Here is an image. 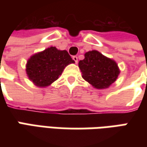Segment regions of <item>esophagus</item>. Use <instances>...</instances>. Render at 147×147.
Returning a JSON list of instances; mask_svg holds the SVG:
<instances>
[{
  "label": "esophagus",
  "instance_id": "1",
  "mask_svg": "<svg viewBox=\"0 0 147 147\" xmlns=\"http://www.w3.org/2000/svg\"><path fill=\"white\" fill-rule=\"evenodd\" d=\"M72 58H73V59L74 60V62L77 64V63H78V56H76V55H74Z\"/></svg>",
  "mask_w": 147,
  "mask_h": 147
}]
</instances>
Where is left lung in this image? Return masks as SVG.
<instances>
[{
	"mask_svg": "<svg viewBox=\"0 0 147 147\" xmlns=\"http://www.w3.org/2000/svg\"><path fill=\"white\" fill-rule=\"evenodd\" d=\"M78 66L82 78L97 89L109 88L119 74L115 61L105 57L97 51L87 52L84 59L79 61Z\"/></svg>",
	"mask_w": 147,
	"mask_h": 147,
	"instance_id": "8db88e82",
	"label": "left lung"
}]
</instances>
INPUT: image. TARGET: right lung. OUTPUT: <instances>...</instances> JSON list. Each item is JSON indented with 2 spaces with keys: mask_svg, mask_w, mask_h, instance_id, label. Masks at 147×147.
I'll return each mask as SVG.
<instances>
[{
  "mask_svg": "<svg viewBox=\"0 0 147 147\" xmlns=\"http://www.w3.org/2000/svg\"><path fill=\"white\" fill-rule=\"evenodd\" d=\"M74 63L66 51L49 47L28 60L26 71L29 79L38 87H47L57 80L65 67Z\"/></svg>",
  "mask_w": 147,
  "mask_h": 147,
  "instance_id": "right-lung-1",
  "label": "right lung"
}]
</instances>
